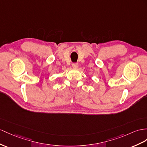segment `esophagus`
<instances>
[{
	"label": "esophagus",
	"mask_w": 147,
	"mask_h": 147,
	"mask_svg": "<svg viewBox=\"0 0 147 147\" xmlns=\"http://www.w3.org/2000/svg\"><path fill=\"white\" fill-rule=\"evenodd\" d=\"M72 66H73V68H74V69H77L78 67V63H73V65H72Z\"/></svg>",
	"instance_id": "1"
}]
</instances>
